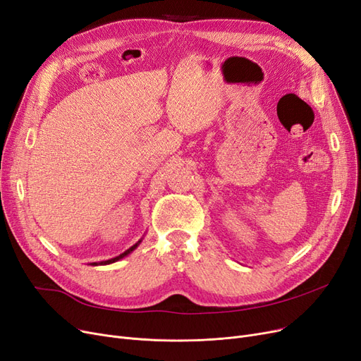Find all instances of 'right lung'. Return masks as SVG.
Segmentation results:
<instances>
[{
	"instance_id": "right-lung-1",
	"label": "right lung",
	"mask_w": 361,
	"mask_h": 361,
	"mask_svg": "<svg viewBox=\"0 0 361 361\" xmlns=\"http://www.w3.org/2000/svg\"><path fill=\"white\" fill-rule=\"evenodd\" d=\"M141 241H142V238L140 239V241L138 243H135V244H133L130 248H128L126 251H123L122 252V255H118V256H116V257H113V259H109V260H102V262H93V263H90L92 266H98V264H110V263H114V262H117V260H120V259H123V257H126L128 255H130V252L133 251V250H135L140 244H141Z\"/></svg>"
}]
</instances>
